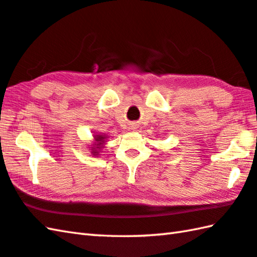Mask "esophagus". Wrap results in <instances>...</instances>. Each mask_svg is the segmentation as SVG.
I'll return each mask as SVG.
<instances>
[{
  "mask_svg": "<svg viewBox=\"0 0 257 257\" xmlns=\"http://www.w3.org/2000/svg\"><path fill=\"white\" fill-rule=\"evenodd\" d=\"M137 126H138L137 123H132V124H131V128H132V130H135V128H137Z\"/></svg>",
  "mask_w": 257,
  "mask_h": 257,
  "instance_id": "1",
  "label": "esophagus"
}]
</instances>
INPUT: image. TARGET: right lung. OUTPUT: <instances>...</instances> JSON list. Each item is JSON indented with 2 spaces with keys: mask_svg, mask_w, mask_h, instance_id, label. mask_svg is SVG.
<instances>
[{
  "mask_svg": "<svg viewBox=\"0 0 257 257\" xmlns=\"http://www.w3.org/2000/svg\"><path fill=\"white\" fill-rule=\"evenodd\" d=\"M104 139H105L104 135H96V137H95V140H96V141H97L98 143H97V147L91 148V149H93V153H94V154H97V153H98L97 150H99L101 147H103V145H101V144L104 143Z\"/></svg>",
  "mask_w": 257,
  "mask_h": 257,
  "instance_id": "obj_1",
  "label": "right lung"
}]
</instances>
